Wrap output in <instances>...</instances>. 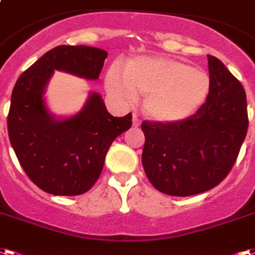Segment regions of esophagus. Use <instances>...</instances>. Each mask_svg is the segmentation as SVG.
I'll list each match as a JSON object with an SVG mask.
<instances>
[{"label":"esophagus","mask_w":255,"mask_h":255,"mask_svg":"<svg viewBox=\"0 0 255 255\" xmlns=\"http://www.w3.org/2000/svg\"><path fill=\"white\" fill-rule=\"evenodd\" d=\"M132 124H133V127H139L140 124H142V122H140V119L137 118L136 115H133V118H132Z\"/></svg>","instance_id":"34e87169"}]
</instances>
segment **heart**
<instances>
[{
  "label": "heart",
  "mask_w": 255,
  "mask_h": 255,
  "mask_svg": "<svg viewBox=\"0 0 255 255\" xmlns=\"http://www.w3.org/2000/svg\"><path fill=\"white\" fill-rule=\"evenodd\" d=\"M105 85L123 104H132L136 94L144 96V112L154 120L167 123L192 116L209 92V78L204 71L166 56L128 60L123 74L118 67H112Z\"/></svg>",
  "instance_id": "heart-1"
}]
</instances>
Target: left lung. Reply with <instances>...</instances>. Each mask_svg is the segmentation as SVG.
<instances>
[{"instance_id": "1", "label": "left lung", "mask_w": 255, "mask_h": 255, "mask_svg": "<svg viewBox=\"0 0 255 255\" xmlns=\"http://www.w3.org/2000/svg\"><path fill=\"white\" fill-rule=\"evenodd\" d=\"M209 93L195 115L173 123L143 122L142 163L155 189L199 195L219 185L238 158L249 127L242 84L208 55Z\"/></svg>"}]
</instances>
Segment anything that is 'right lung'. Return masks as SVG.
Returning a JSON list of instances; mask_svg holds the SVG:
<instances>
[{
  "instance_id": "1",
  "label": "right lung",
  "mask_w": 255,
  "mask_h": 255,
  "mask_svg": "<svg viewBox=\"0 0 255 255\" xmlns=\"http://www.w3.org/2000/svg\"><path fill=\"white\" fill-rule=\"evenodd\" d=\"M108 52L88 46H58L22 73L12 92L7 133L20 165L41 190L55 196L82 195L103 170L112 142L132 126V115L113 118L99 93L81 112L56 120L44 90L54 70L97 80Z\"/></svg>"
}]
</instances>
